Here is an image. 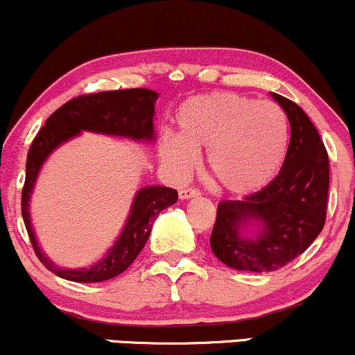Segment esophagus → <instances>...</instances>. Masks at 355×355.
<instances>
[{"mask_svg": "<svg viewBox=\"0 0 355 355\" xmlns=\"http://www.w3.org/2000/svg\"><path fill=\"white\" fill-rule=\"evenodd\" d=\"M198 195H202V193H200V190H196V189H182L180 190V198L182 200L193 198V196H198Z\"/></svg>", "mask_w": 355, "mask_h": 355, "instance_id": "34e87169", "label": "esophagus"}]
</instances>
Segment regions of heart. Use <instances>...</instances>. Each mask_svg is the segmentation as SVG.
<instances>
[{"label":"heart","mask_w":355,"mask_h":355,"mask_svg":"<svg viewBox=\"0 0 355 355\" xmlns=\"http://www.w3.org/2000/svg\"><path fill=\"white\" fill-rule=\"evenodd\" d=\"M178 135L162 137L160 153L177 175L196 165L208 150L211 178L221 189L246 195L266 187L283 166L289 147V121L272 102L234 92H211L183 102Z\"/></svg>","instance_id":"1"}]
</instances>
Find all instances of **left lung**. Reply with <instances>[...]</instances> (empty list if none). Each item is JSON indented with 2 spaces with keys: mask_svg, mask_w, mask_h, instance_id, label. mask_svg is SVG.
<instances>
[{
  "mask_svg": "<svg viewBox=\"0 0 355 355\" xmlns=\"http://www.w3.org/2000/svg\"><path fill=\"white\" fill-rule=\"evenodd\" d=\"M291 125L283 168L264 189L243 200L218 205L210 246L226 266L264 272L286 266L304 253L326 223L329 157L319 132L304 110L272 94ZM261 220L254 241L241 239L239 228Z\"/></svg>",
  "mask_w": 355,
  "mask_h": 355,
  "instance_id": "obj_1",
  "label": "left lung"
}]
</instances>
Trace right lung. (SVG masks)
Instances as JSON below:
<instances>
[{
	"instance_id": "1",
	"label": "right lung",
	"mask_w": 355,
	"mask_h": 355,
	"mask_svg": "<svg viewBox=\"0 0 355 355\" xmlns=\"http://www.w3.org/2000/svg\"><path fill=\"white\" fill-rule=\"evenodd\" d=\"M157 92L150 89H123L78 96L67 101L55 112L49 115L44 125L34 137L26 159V180L21 193V213L26 226L33 250L40 261L55 276L76 283H101L121 275L135 261L142 248L150 236L152 225L157 215L177 202V190L166 187H147L139 190L132 205L130 216L123 232L110 248L102 261L84 270H62L42 254L34 236L29 221V195L41 165L49 153L62 142L76 137L80 130L99 132V134L129 137L134 140H152L153 115H155Z\"/></svg>"
}]
</instances>
